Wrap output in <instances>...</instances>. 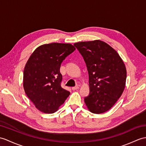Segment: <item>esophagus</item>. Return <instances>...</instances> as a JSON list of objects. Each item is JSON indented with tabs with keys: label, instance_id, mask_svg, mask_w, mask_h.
<instances>
[{
	"label": "esophagus",
	"instance_id": "34e87169",
	"mask_svg": "<svg viewBox=\"0 0 146 146\" xmlns=\"http://www.w3.org/2000/svg\"><path fill=\"white\" fill-rule=\"evenodd\" d=\"M79 88H80L79 86H74V87H73L72 88V90H78Z\"/></svg>",
	"mask_w": 146,
	"mask_h": 146
}]
</instances>
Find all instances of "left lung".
<instances>
[{
	"label": "left lung",
	"instance_id": "8db88e82",
	"mask_svg": "<svg viewBox=\"0 0 146 146\" xmlns=\"http://www.w3.org/2000/svg\"><path fill=\"white\" fill-rule=\"evenodd\" d=\"M89 74L90 94L84 103L90 111L101 114L110 110L123 93L126 68L114 49L101 40L75 43Z\"/></svg>",
	"mask_w": 146,
	"mask_h": 146
}]
</instances>
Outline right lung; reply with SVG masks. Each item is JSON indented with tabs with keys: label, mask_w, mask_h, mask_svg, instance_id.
Instances as JSON below:
<instances>
[{
	"label": "right lung",
	"mask_w": 146,
	"mask_h": 146,
	"mask_svg": "<svg viewBox=\"0 0 146 146\" xmlns=\"http://www.w3.org/2000/svg\"><path fill=\"white\" fill-rule=\"evenodd\" d=\"M74 50L70 43L44 44L36 48L27 61L23 71V88L43 113H55L69 96L70 91L61 86L60 69L63 61Z\"/></svg>",
	"instance_id": "1"
}]
</instances>
